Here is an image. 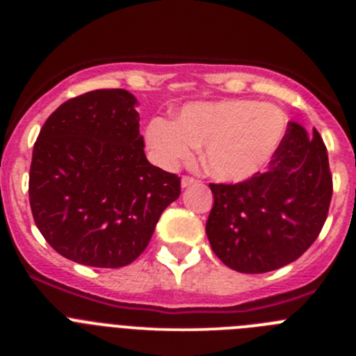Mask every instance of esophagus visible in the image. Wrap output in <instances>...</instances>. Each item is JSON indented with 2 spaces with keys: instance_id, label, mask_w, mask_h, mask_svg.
<instances>
[{
  "instance_id": "obj_1",
  "label": "esophagus",
  "mask_w": 356,
  "mask_h": 356,
  "mask_svg": "<svg viewBox=\"0 0 356 356\" xmlns=\"http://www.w3.org/2000/svg\"><path fill=\"white\" fill-rule=\"evenodd\" d=\"M198 182H200L198 179L191 177V175H184L181 181V184H182V188H189V186H195V184H198Z\"/></svg>"
}]
</instances>
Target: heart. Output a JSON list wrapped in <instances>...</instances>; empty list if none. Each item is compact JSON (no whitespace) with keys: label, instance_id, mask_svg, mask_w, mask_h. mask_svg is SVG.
Instances as JSON below:
<instances>
[{"label":"heart","instance_id":"1","mask_svg":"<svg viewBox=\"0 0 356 356\" xmlns=\"http://www.w3.org/2000/svg\"><path fill=\"white\" fill-rule=\"evenodd\" d=\"M288 131V117L279 106L251 99L191 103L177 120L153 117L146 141L161 165L191 161L203 148V163L213 177L227 182L248 181L260 174Z\"/></svg>","mask_w":356,"mask_h":356}]
</instances>
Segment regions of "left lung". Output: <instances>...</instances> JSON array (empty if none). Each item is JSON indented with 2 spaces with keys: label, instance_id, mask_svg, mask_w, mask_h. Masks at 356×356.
<instances>
[{
  "label": "left lung",
  "instance_id": "1",
  "mask_svg": "<svg viewBox=\"0 0 356 356\" xmlns=\"http://www.w3.org/2000/svg\"><path fill=\"white\" fill-rule=\"evenodd\" d=\"M211 250L243 274L277 270L298 260L321 234L332 198L327 149L317 129L289 122L267 172L238 184H210Z\"/></svg>",
  "mask_w": 356,
  "mask_h": 356
}]
</instances>
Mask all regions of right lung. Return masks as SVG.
<instances>
[{
    "label": "right lung",
    "mask_w": 356,
    "mask_h": 356,
    "mask_svg": "<svg viewBox=\"0 0 356 356\" xmlns=\"http://www.w3.org/2000/svg\"><path fill=\"white\" fill-rule=\"evenodd\" d=\"M136 98L96 89L48 117L34 143L29 201L42 238L62 257L99 268L132 264L181 177L146 160Z\"/></svg>",
    "instance_id": "right-lung-1"
}]
</instances>
